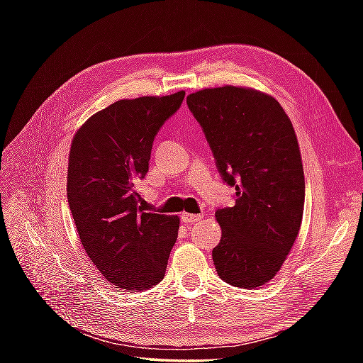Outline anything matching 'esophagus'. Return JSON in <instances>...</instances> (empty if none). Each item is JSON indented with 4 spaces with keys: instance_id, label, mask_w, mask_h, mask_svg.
I'll list each match as a JSON object with an SVG mask.
<instances>
[{
    "instance_id": "1",
    "label": "esophagus",
    "mask_w": 363,
    "mask_h": 363,
    "mask_svg": "<svg viewBox=\"0 0 363 363\" xmlns=\"http://www.w3.org/2000/svg\"><path fill=\"white\" fill-rule=\"evenodd\" d=\"M203 218V215H196V213H189V212H184L181 215V220L184 223H187V225H191V223H196Z\"/></svg>"
}]
</instances>
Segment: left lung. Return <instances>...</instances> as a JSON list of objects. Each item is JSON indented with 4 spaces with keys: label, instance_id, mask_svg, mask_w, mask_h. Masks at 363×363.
Returning a JSON list of instances; mask_svg holds the SVG:
<instances>
[{
    "label": "left lung",
    "instance_id": "left-lung-1",
    "mask_svg": "<svg viewBox=\"0 0 363 363\" xmlns=\"http://www.w3.org/2000/svg\"><path fill=\"white\" fill-rule=\"evenodd\" d=\"M235 206L215 212L212 251L223 281L256 289L272 281L295 243L304 211V172L295 129L272 95L213 87L187 96Z\"/></svg>",
    "mask_w": 363,
    "mask_h": 363
}]
</instances>
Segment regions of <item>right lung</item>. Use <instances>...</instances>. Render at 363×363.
<instances>
[{
    "label": "right lung",
    "mask_w": 363,
    "mask_h": 363,
    "mask_svg": "<svg viewBox=\"0 0 363 363\" xmlns=\"http://www.w3.org/2000/svg\"><path fill=\"white\" fill-rule=\"evenodd\" d=\"M186 91L120 99L74 134L67 198L87 256L120 290H148L165 276L176 215L143 212L135 184L148 173L154 137Z\"/></svg>",
    "instance_id": "add662e5"
}]
</instances>
